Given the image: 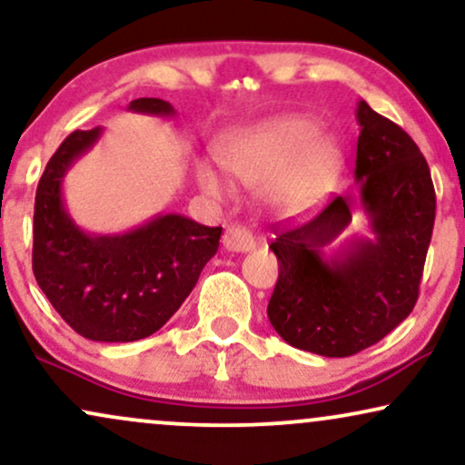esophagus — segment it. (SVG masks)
I'll use <instances>...</instances> for the list:
<instances>
[{
	"label": "esophagus",
	"mask_w": 465,
	"mask_h": 465,
	"mask_svg": "<svg viewBox=\"0 0 465 465\" xmlns=\"http://www.w3.org/2000/svg\"><path fill=\"white\" fill-rule=\"evenodd\" d=\"M223 247L227 251H236V253H247L255 247V238L253 233L249 232L247 227L242 225H229L225 229V236H223Z\"/></svg>",
	"instance_id": "1"
}]
</instances>
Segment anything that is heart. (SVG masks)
Here are the masks:
<instances>
[{
  "instance_id": "obj_1",
  "label": "heart",
  "mask_w": 465,
  "mask_h": 465,
  "mask_svg": "<svg viewBox=\"0 0 465 465\" xmlns=\"http://www.w3.org/2000/svg\"><path fill=\"white\" fill-rule=\"evenodd\" d=\"M335 147L305 116H283L240 132L223 147V166L244 183L275 175L268 197L279 205H301L314 194L333 164ZM199 182L210 194L225 193L214 166H199Z\"/></svg>"
}]
</instances>
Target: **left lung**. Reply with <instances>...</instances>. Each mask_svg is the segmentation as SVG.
I'll return each mask as SVG.
<instances>
[{"instance_id": "8db88e82", "label": "left lung", "mask_w": 465, "mask_h": 465, "mask_svg": "<svg viewBox=\"0 0 465 465\" xmlns=\"http://www.w3.org/2000/svg\"><path fill=\"white\" fill-rule=\"evenodd\" d=\"M355 179L374 238L324 260L321 249L351 223L353 197H335L305 225H275L279 279L268 321L294 349L349 357L377 344L411 314L435 223L427 160L402 127L357 105Z\"/></svg>"}]
</instances>
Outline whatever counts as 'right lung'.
<instances>
[{
    "instance_id": "right-lung-1",
    "label": "right lung",
    "mask_w": 465,
    "mask_h": 465,
    "mask_svg": "<svg viewBox=\"0 0 465 465\" xmlns=\"http://www.w3.org/2000/svg\"><path fill=\"white\" fill-rule=\"evenodd\" d=\"M130 110L173 116L169 102L134 99ZM102 136L75 130L45 166L35 201L32 271L73 331L94 342H134L155 333L182 307L218 251L223 227L162 214L119 236H91L63 201L69 166Z\"/></svg>"
}]
</instances>
